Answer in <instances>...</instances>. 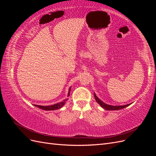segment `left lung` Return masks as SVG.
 Instances as JSON below:
<instances>
[{
	"label": "left lung",
	"instance_id": "obj_1",
	"mask_svg": "<svg viewBox=\"0 0 156 156\" xmlns=\"http://www.w3.org/2000/svg\"><path fill=\"white\" fill-rule=\"evenodd\" d=\"M94 98H95V100L97 101V103H99V105H100L102 108H103L104 109H106L107 111H115V110L122 109V108L128 107L129 105H130L131 104V103H129V104L124 105H108V104H106V103H105L104 102H103L101 100H100V99H99L97 97V96L96 95L95 93H94Z\"/></svg>",
	"mask_w": 156,
	"mask_h": 156
}]
</instances>
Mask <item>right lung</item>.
Instances as JSON below:
<instances>
[{
	"mask_svg": "<svg viewBox=\"0 0 156 156\" xmlns=\"http://www.w3.org/2000/svg\"><path fill=\"white\" fill-rule=\"evenodd\" d=\"M71 87L69 88V90H68V97L69 96ZM68 100V98H66V99H65L64 100H63L62 101L57 103H56V104H54V105H49V106H43V105H34L36 107H38L40 108H41V109H43V110H45V111H54V110L58 109V108H60L61 107H62L66 103V101Z\"/></svg>",
	"mask_w": 156,
	"mask_h": 156,
	"instance_id": "right-lung-1",
	"label": "right lung"
}]
</instances>
